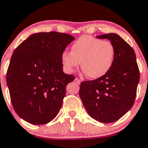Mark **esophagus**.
<instances>
[{
	"label": "esophagus",
	"mask_w": 148,
	"mask_h": 148,
	"mask_svg": "<svg viewBox=\"0 0 148 148\" xmlns=\"http://www.w3.org/2000/svg\"><path fill=\"white\" fill-rule=\"evenodd\" d=\"M74 82H75L76 83H77V84H81V81H80L79 79H78V78H76L75 79H74Z\"/></svg>",
	"instance_id": "obj_1"
}]
</instances>
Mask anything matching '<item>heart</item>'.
I'll return each instance as SVG.
<instances>
[{"label":"heart","mask_w":148,"mask_h":148,"mask_svg":"<svg viewBox=\"0 0 148 148\" xmlns=\"http://www.w3.org/2000/svg\"><path fill=\"white\" fill-rule=\"evenodd\" d=\"M114 56L115 48L111 42L85 35L72 44L70 53L63 52L61 61L67 72L72 73L81 63V69L85 75L91 79H99L109 72Z\"/></svg>","instance_id":"b5f03b06"}]
</instances>
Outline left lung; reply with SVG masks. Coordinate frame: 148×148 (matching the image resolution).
Wrapping results in <instances>:
<instances>
[{
	"mask_svg": "<svg viewBox=\"0 0 148 148\" xmlns=\"http://www.w3.org/2000/svg\"><path fill=\"white\" fill-rule=\"evenodd\" d=\"M107 38L115 48L112 66L99 79L83 81L79 97L90 116L103 123L119 120L134 105L139 82V69L134 49L114 33L98 36Z\"/></svg>",
	"mask_w": 148,
	"mask_h": 148,
	"instance_id": "8db88e82",
	"label": "left lung"
}]
</instances>
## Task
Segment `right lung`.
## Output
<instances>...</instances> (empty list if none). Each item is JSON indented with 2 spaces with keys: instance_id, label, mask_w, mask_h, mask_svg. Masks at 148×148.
<instances>
[{
  "instance_id": "right-lung-1",
  "label": "right lung",
  "mask_w": 148,
  "mask_h": 148,
  "mask_svg": "<svg viewBox=\"0 0 148 148\" xmlns=\"http://www.w3.org/2000/svg\"><path fill=\"white\" fill-rule=\"evenodd\" d=\"M74 40L56 32L32 34L16 48L7 84L16 113L34 125L52 121L61 108L66 86L75 79L63 71L61 55Z\"/></svg>"
}]
</instances>
